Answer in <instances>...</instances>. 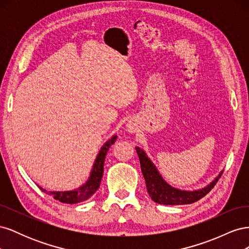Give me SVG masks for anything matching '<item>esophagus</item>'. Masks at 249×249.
I'll return each mask as SVG.
<instances>
[{
  "label": "esophagus",
  "mask_w": 249,
  "mask_h": 249,
  "mask_svg": "<svg viewBox=\"0 0 249 249\" xmlns=\"http://www.w3.org/2000/svg\"><path fill=\"white\" fill-rule=\"evenodd\" d=\"M134 129H135V125L132 122H129L126 124V131L127 132H134Z\"/></svg>",
  "instance_id": "34e87169"
}]
</instances>
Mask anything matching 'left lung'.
Wrapping results in <instances>:
<instances>
[{
    "label": "left lung",
    "instance_id": "1",
    "mask_svg": "<svg viewBox=\"0 0 249 249\" xmlns=\"http://www.w3.org/2000/svg\"><path fill=\"white\" fill-rule=\"evenodd\" d=\"M135 148H136V152L139 157L141 171L143 177H144L146 184V190L150 198L155 202L160 203V205L178 206L188 205V203H193L197 201L212 190V188L216 185L223 172V170L220 171L219 175L212 182L203 188H199V189L196 190L178 189V188H176L168 184L163 178L161 173L156 167V165L149 159V157L146 155L144 150L139 146H136Z\"/></svg>",
    "mask_w": 249,
    "mask_h": 249
}]
</instances>
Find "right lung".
<instances>
[{"instance_id":"add662e5","label":"right lung","mask_w":249,"mask_h":249,"mask_svg":"<svg viewBox=\"0 0 249 249\" xmlns=\"http://www.w3.org/2000/svg\"><path fill=\"white\" fill-rule=\"evenodd\" d=\"M116 139H117L116 135H113L110 139H108L104 143L103 146L100 149L99 154H97L95 158L91 171L89 173L87 180L80 187L76 188V189L66 190V191H48L46 189H43V188H41L40 186H38L39 189L42 192L51 195V196L54 197L56 200H59L64 203H71H71H78V202L87 200L88 198L92 196L97 189H99L101 179L103 178V173H104L105 158H106V155L108 153L110 146L116 141Z\"/></svg>"}]
</instances>
